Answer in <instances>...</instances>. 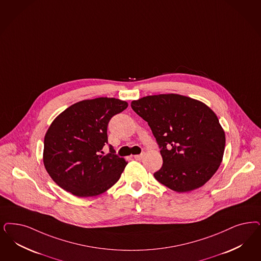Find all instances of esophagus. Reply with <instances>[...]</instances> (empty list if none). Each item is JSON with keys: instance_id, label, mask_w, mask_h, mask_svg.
<instances>
[{"instance_id": "34e87169", "label": "esophagus", "mask_w": 261, "mask_h": 261, "mask_svg": "<svg viewBox=\"0 0 261 261\" xmlns=\"http://www.w3.org/2000/svg\"><path fill=\"white\" fill-rule=\"evenodd\" d=\"M143 157H144V154H143V153H142V154L134 155V158H135L136 160H141Z\"/></svg>"}]
</instances>
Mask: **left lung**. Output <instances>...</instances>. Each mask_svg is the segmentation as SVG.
Segmentation results:
<instances>
[{
	"instance_id": "left-lung-1",
	"label": "left lung",
	"mask_w": 261,
	"mask_h": 261,
	"mask_svg": "<svg viewBox=\"0 0 261 261\" xmlns=\"http://www.w3.org/2000/svg\"><path fill=\"white\" fill-rule=\"evenodd\" d=\"M131 107L150 127L162 155L153 175L178 193L204 185L220 167L225 132L215 113L200 101L179 94L150 95Z\"/></svg>"
}]
</instances>
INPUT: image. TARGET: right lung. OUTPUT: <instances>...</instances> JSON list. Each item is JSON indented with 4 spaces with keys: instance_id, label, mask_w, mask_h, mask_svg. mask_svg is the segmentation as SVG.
<instances>
[{
    "instance_id": "right-lung-1",
    "label": "right lung",
    "mask_w": 261,
    "mask_h": 261,
    "mask_svg": "<svg viewBox=\"0 0 261 261\" xmlns=\"http://www.w3.org/2000/svg\"><path fill=\"white\" fill-rule=\"evenodd\" d=\"M128 107L119 99L83 100L64 110L44 138L43 162L51 178L76 197H94L119 179L127 163L109 144L111 118Z\"/></svg>"
}]
</instances>
